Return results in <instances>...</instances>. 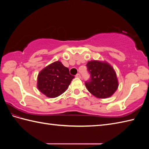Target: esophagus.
I'll list each match as a JSON object with an SVG mask.
<instances>
[{"label":"esophagus","instance_id":"34e87169","mask_svg":"<svg viewBox=\"0 0 149 149\" xmlns=\"http://www.w3.org/2000/svg\"><path fill=\"white\" fill-rule=\"evenodd\" d=\"M75 77L77 78H81V75L79 74H77L76 75H75Z\"/></svg>","mask_w":149,"mask_h":149}]
</instances>
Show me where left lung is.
Masks as SVG:
<instances>
[{
    "mask_svg": "<svg viewBox=\"0 0 149 149\" xmlns=\"http://www.w3.org/2000/svg\"><path fill=\"white\" fill-rule=\"evenodd\" d=\"M86 66L91 78L85 85L89 92L99 99L112 96L118 87L114 68L106 61L97 60L88 61Z\"/></svg>",
    "mask_w": 149,
    "mask_h": 149,
    "instance_id": "obj_1",
    "label": "left lung"
}]
</instances>
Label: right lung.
<instances>
[{"label":"right lung","mask_w":149,"mask_h":149,"mask_svg":"<svg viewBox=\"0 0 149 149\" xmlns=\"http://www.w3.org/2000/svg\"><path fill=\"white\" fill-rule=\"evenodd\" d=\"M74 78L70 74L69 69L58 61L40 72L37 87L47 97L55 98L65 92Z\"/></svg>","instance_id":"1"}]
</instances>
